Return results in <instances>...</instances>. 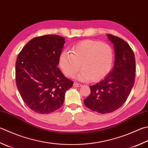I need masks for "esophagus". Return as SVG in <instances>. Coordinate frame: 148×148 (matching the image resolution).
Listing matches in <instances>:
<instances>
[{
	"mask_svg": "<svg viewBox=\"0 0 148 148\" xmlns=\"http://www.w3.org/2000/svg\"><path fill=\"white\" fill-rule=\"evenodd\" d=\"M73 86L74 87H81L82 86V85L81 84H79V83H77V82H74V84H73Z\"/></svg>",
	"mask_w": 148,
	"mask_h": 148,
	"instance_id": "esophagus-1",
	"label": "esophagus"
}]
</instances>
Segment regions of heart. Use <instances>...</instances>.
Wrapping results in <instances>:
<instances>
[{
  "label": "heart",
  "mask_w": 148,
  "mask_h": 148,
  "mask_svg": "<svg viewBox=\"0 0 148 148\" xmlns=\"http://www.w3.org/2000/svg\"><path fill=\"white\" fill-rule=\"evenodd\" d=\"M70 52L64 51L59 57L60 68L69 77H73L81 65L82 71L77 75L78 80L99 81L106 76L112 67L113 51L108 44L85 40L75 45Z\"/></svg>",
  "instance_id": "obj_1"
}]
</instances>
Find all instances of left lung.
<instances>
[{"label":"left lung","mask_w":148,"mask_h":148,"mask_svg":"<svg viewBox=\"0 0 148 148\" xmlns=\"http://www.w3.org/2000/svg\"><path fill=\"white\" fill-rule=\"evenodd\" d=\"M106 35L115 51L113 68L104 79L90 86L91 93L84 100L86 107L102 114L113 112L124 104L134 85L135 75V55L129 44L121 38Z\"/></svg>","instance_id":"1"}]
</instances>
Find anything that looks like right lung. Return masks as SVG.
Listing matches in <instances>:
<instances>
[{
	"label": "right lung",
	"instance_id": "right-lung-1",
	"mask_svg": "<svg viewBox=\"0 0 148 148\" xmlns=\"http://www.w3.org/2000/svg\"><path fill=\"white\" fill-rule=\"evenodd\" d=\"M65 38L56 35L35 37L22 48L16 61L15 78L22 100L36 113L60 108L73 82L57 68Z\"/></svg>",
	"mask_w": 148,
	"mask_h": 148
}]
</instances>
